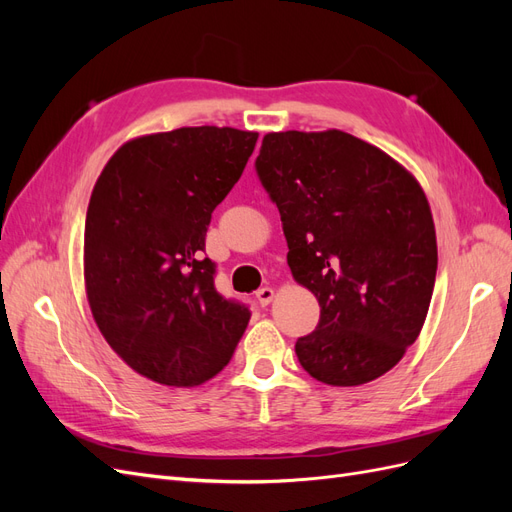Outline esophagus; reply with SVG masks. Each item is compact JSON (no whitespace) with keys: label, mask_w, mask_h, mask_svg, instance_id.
Here are the masks:
<instances>
[{"label":"esophagus","mask_w":512,"mask_h":512,"mask_svg":"<svg viewBox=\"0 0 512 512\" xmlns=\"http://www.w3.org/2000/svg\"><path fill=\"white\" fill-rule=\"evenodd\" d=\"M273 297H275V290L269 288V286L260 288V290L256 292V299H258V303H260L262 307H267V305L273 301Z\"/></svg>","instance_id":"obj_1"}]
</instances>
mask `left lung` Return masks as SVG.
Segmentation results:
<instances>
[{"label":"left lung","mask_w":512,"mask_h":512,"mask_svg":"<svg viewBox=\"0 0 512 512\" xmlns=\"http://www.w3.org/2000/svg\"><path fill=\"white\" fill-rule=\"evenodd\" d=\"M256 173L280 209L288 267L320 320L294 352L309 376L359 386L416 342L438 269L427 196L408 170L342 130L271 132Z\"/></svg>","instance_id":"left-lung-1"}]
</instances>
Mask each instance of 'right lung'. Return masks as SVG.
Returning a JSON list of instances; mask_svg holds the SVG:
<instances>
[{
    "instance_id": "1",
    "label": "right lung",
    "mask_w": 512,
    "mask_h": 512,
    "mask_svg": "<svg viewBox=\"0 0 512 512\" xmlns=\"http://www.w3.org/2000/svg\"><path fill=\"white\" fill-rule=\"evenodd\" d=\"M258 134L179 128L134 138L108 160L85 220V288L100 333L136 374L196 386L222 371L250 309L215 290L211 213Z\"/></svg>"
}]
</instances>
